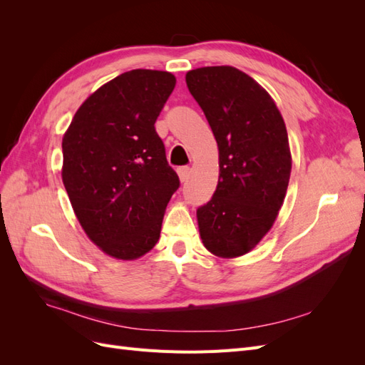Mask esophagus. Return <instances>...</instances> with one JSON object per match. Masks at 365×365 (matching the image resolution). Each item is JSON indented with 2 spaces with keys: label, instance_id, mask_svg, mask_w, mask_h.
<instances>
[{
  "label": "esophagus",
  "instance_id": "obj_1",
  "mask_svg": "<svg viewBox=\"0 0 365 365\" xmlns=\"http://www.w3.org/2000/svg\"><path fill=\"white\" fill-rule=\"evenodd\" d=\"M176 172H178L180 181H181V182H185L187 180L190 178V172H192V170H190V168H187V165H184V168H180Z\"/></svg>",
  "mask_w": 365,
  "mask_h": 365
}]
</instances>
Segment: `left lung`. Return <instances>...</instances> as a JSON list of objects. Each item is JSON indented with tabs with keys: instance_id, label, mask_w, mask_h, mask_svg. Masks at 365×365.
I'll list each match as a JSON object with an SVG mask.
<instances>
[{
	"instance_id": "left-lung-1",
	"label": "left lung",
	"mask_w": 365,
	"mask_h": 365,
	"mask_svg": "<svg viewBox=\"0 0 365 365\" xmlns=\"http://www.w3.org/2000/svg\"><path fill=\"white\" fill-rule=\"evenodd\" d=\"M219 150L216 192L197 208L204 247L220 259L252 251L283 205L292 157L288 132L269 93L230 65L187 71Z\"/></svg>"
}]
</instances>
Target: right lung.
<instances>
[{"label":"right lung","instance_id":"obj_1","mask_svg":"<svg viewBox=\"0 0 365 365\" xmlns=\"http://www.w3.org/2000/svg\"><path fill=\"white\" fill-rule=\"evenodd\" d=\"M176 79L130 70L96 90L62 138V181L86 236L109 257L135 260L160 239L180 187L155 121Z\"/></svg>","mask_w":365,"mask_h":365}]
</instances>
